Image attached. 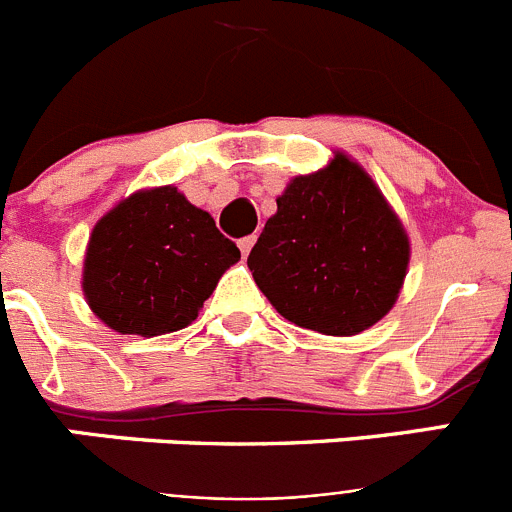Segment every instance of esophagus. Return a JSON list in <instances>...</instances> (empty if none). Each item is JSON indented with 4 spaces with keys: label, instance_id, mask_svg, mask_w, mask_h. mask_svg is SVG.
Returning a JSON list of instances; mask_svg holds the SVG:
<instances>
[{
    "label": "esophagus",
    "instance_id": "obj_1",
    "mask_svg": "<svg viewBox=\"0 0 512 512\" xmlns=\"http://www.w3.org/2000/svg\"><path fill=\"white\" fill-rule=\"evenodd\" d=\"M253 243H256V238H253V235H248V238H243V241L238 243V246H241V253H243V256H248V253H251Z\"/></svg>",
    "mask_w": 512,
    "mask_h": 512
}]
</instances>
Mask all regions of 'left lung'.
I'll use <instances>...</instances> for the list:
<instances>
[{"label": "left lung", "instance_id": "left-lung-1", "mask_svg": "<svg viewBox=\"0 0 512 512\" xmlns=\"http://www.w3.org/2000/svg\"><path fill=\"white\" fill-rule=\"evenodd\" d=\"M410 261L400 217L354 158L295 176L248 253L282 318L325 336H356L392 310Z\"/></svg>", "mask_w": 512, "mask_h": 512}]
</instances>
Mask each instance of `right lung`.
Wrapping results in <instances>:
<instances>
[{
    "label": "right lung",
    "instance_id": "1",
    "mask_svg": "<svg viewBox=\"0 0 512 512\" xmlns=\"http://www.w3.org/2000/svg\"><path fill=\"white\" fill-rule=\"evenodd\" d=\"M238 259L210 212L179 189H140L94 225L81 287L107 328L151 338L187 328Z\"/></svg>",
    "mask_w": 512,
    "mask_h": 512
}]
</instances>
